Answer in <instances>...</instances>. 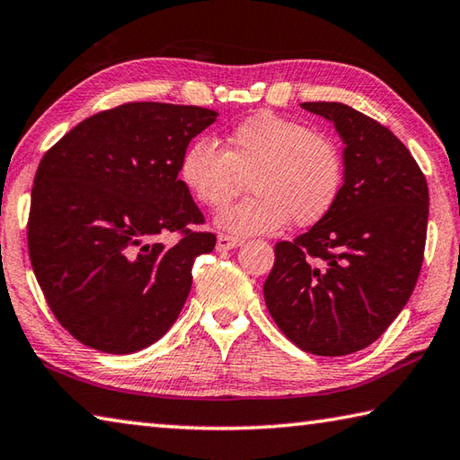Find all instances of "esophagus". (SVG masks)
Instances as JSON below:
<instances>
[{
	"instance_id": "esophagus-1",
	"label": "esophagus",
	"mask_w": 460,
	"mask_h": 460,
	"mask_svg": "<svg viewBox=\"0 0 460 460\" xmlns=\"http://www.w3.org/2000/svg\"><path fill=\"white\" fill-rule=\"evenodd\" d=\"M241 243H243V239L239 237H233V235H221L217 237V252H231V249L239 247Z\"/></svg>"
}]
</instances>
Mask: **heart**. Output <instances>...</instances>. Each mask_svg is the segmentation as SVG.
<instances>
[{"label":"heart","mask_w":460,"mask_h":460,"mask_svg":"<svg viewBox=\"0 0 460 460\" xmlns=\"http://www.w3.org/2000/svg\"><path fill=\"white\" fill-rule=\"evenodd\" d=\"M178 176L208 208H223L243 189L252 197L217 217L223 231L260 235L284 227H310L329 215L345 184V162L331 137L305 123L261 111L227 134V150L200 137L186 147Z\"/></svg>","instance_id":"obj_1"}]
</instances>
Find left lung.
Returning a JSON list of instances; mask_svg holds the SVG:
<instances>
[{
  "label": "left lung",
  "instance_id": "left-lung-1",
  "mask_svg": "<svg viewBox=\"0 0 460 460\" xmlns=\"http://www.w3.org/2000/svg\"><path fill=\"white\" fill-rule=\"evenodd\" d=\"M302 107L339 131L345 184L321 223L276 245L263 298L302 351L341 357L377 341L414 292L428 184L408 147L376 119L329 101Z\"/></svg>",
  "mask_w": 460,
  "mask_h": 460
}]
</instances>
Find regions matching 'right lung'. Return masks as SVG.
Segmentation results:
<instances>
[{
	"instance_id": "obj_1",
	"label": "right lung",
	"mask_w": 460,
	"mask_h": 460,
	"mask_svg": "<svg viewBox=\"0 0 460 460\" xmlns=\"http://www.w3.org/2000/svg\"><path fill=\"white\" fill-rule=\"evenodd\" d=\"M194 105L126 103L81 121L38 164L28 252L57 321L83 345L128 355L181 314L213 233L178 178L190 139L217 119ZM181 232L174 246L159 241Z\"/></svg>"
}]
</instances>
